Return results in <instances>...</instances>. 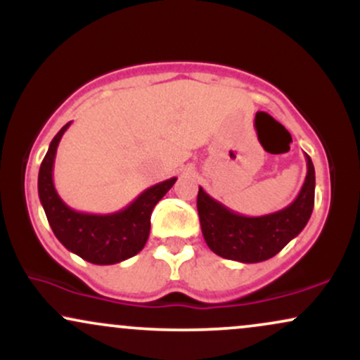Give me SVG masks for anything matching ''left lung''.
<instances>
[{"instance_id": "8db88e82", "label": "left lung", "mask_w": 360, "mask_h": 360, "mask_svg": "<svg viewBox=\"0 0 360 360\" xmlns=\"http://www.w3.org/2000/svg\"><path fill=\"white\" fill-rule=\"evenodd\" d=\"M307 157V177L298 196L279 212L245 217L213 200L203 188L198 191V214L205 242L223 259L243 264L262 262L278 252L307 226L315 205V167Z\"/></svg>"}]
</instances>
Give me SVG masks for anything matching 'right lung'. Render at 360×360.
<instances>
[{
    "instance_id": "obj_1",
    "label": "right lung",
    "mask_w": 360,
    "mask_h": 360,
    "mask_svg": "<svg viewBox=\"0 0 360 360\" xmlns=\"http://www.w3.org/2000/svg\"><path fill=\"white\" fill-rule=\"evenodd\" d=\"M71 122L52 139L39 171V198L49 225L62 245L81 259L98 266L118 264L139 254L150 233V214L177 177L150 186L123 210L108 214L82 213L72 210L56 191L53 160L57 147Z\"/></svg>"
}]
</instances>
